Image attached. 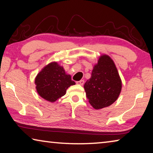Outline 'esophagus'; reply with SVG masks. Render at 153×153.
<instances>
[{"label":"esophagus","mask_w":153,"mask_h":153,"mask_svg":"<svg viewBox=\"0 0 153 153\" xmlns=\"http://www.w3.org/2000/svg\"><path fill=\"white\" fill-rule=\"evenodd\" d=\"M85 81L84 80H80L79 81H76V84H79V85H83V84H84Z\"/></svg>","instance_id":"obj_1"}]
</instances>
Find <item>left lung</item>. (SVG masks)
Listing matches in <instances>:
<instances>
[{"label":"left lung","instance_id":"1","mask_svg":"<svg viewBox=\"0 0 153 153\" xmlns=\"http://www.w3.org/2000/svg\"><path fill=\"white\" fill-rule=\"evenodd\" d=\"M122 83L114 61L104 55L94 67L91 79L84 84L86 97L95 109L110 106L118 99Z\"/></svg>","mask_w":153,"mask_h":153}]
</instances>
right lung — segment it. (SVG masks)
Instances as JSON below:
<instances>
[{"label":"right lung","mask_w":153,"mask_h":153,"mask_svg":"<svg viewBox=\"0 0 153 153\" xmlns=\"http://www.w3.org/2000/svg\"><path fill=\"white\" fill-rule=\"evenodd\" d=\"M35 83L39 95L51 102L65 95L66 90L75 84L70 75L66 74L63 68L57 62L45 67L37 75Z\"/></svg>","instance_id":"obj_1"}]
</instances>
